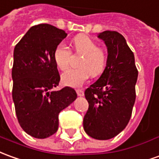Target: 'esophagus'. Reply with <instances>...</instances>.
I'll return each instance as SVG.
<instances>
[{
	"label": "esophagus",
	"mask_w": 159,
	"mask_h": 159,
	"mask_svg": "<svg viewBox=\"0 0 159 159\" xmlns=\"http://www.w3.org/2000/svg\"><path fill=\"white\" fill-rule=\"evenodd\" d=\"M76 93H77L78 96H83V95H84V92L82 89H76Z\"/></svg>",
	"instance_id": "1"
}]
</instances>
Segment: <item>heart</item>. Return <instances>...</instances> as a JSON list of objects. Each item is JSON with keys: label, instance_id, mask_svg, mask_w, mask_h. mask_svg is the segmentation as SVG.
Listing matches in <instances>:
<instances>
[{"label": "heart", "instance_id": "heart-1", "mask_svg": "<svg viewBox=\"0 0 159 159\" xmlns=\"http://www.w3.org/2000/svg\"><path fill=\"white\" fill-rule=\"evenodd\" d=\"M72 45L77 54L83 55L80 59L79 69H71L62 75V83L70 87H80L86 82L89 75L95 76L104 70L107 64V54L102 48L87 35H78L73 39ZM71 51L64 45L58 44L53 51V60L60 70L69 67Z\"/></svg>", "mask_w": 159, "mask_h": 159}]
</instances>
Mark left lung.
I'll return each instance as SVG.
<instances>
[{
    "label": "left lung",
    "instance_id": "left-lung-1",
    "mask_svg": "<svg viewBox=\"0 0 159 159\" xmlns=\"http://www.w3.org/2000/svg\"><path fill=\"white\" fill-rule=\"evenodd\" d=\"M98 38L106 45L107 58L102 76L84 92L89 109L83 128L91 138L106 140L118 135L129 122L136 98L138 70L134 52L120 33L105 31Z\"/></svg>",
    "mask_w": 159,
    "mask_h": 159
}]
</instances>
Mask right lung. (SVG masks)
I'll list each match as a JSON object with an SVG mask.
<instances>
[{
    "label": "right lung",
    "instance_id": "right-lung-1",
    "mask_svg": "<svg viewBox=\"0 0 159 159\" xmlns=\"http://www.w3.org/2000/svg\"><path fill=\"white\" fill-rule=\"evenodd\" d=\"M67 33L49 24L33 25L15 45L12 69L13 101L18 121L36 139L52 136L58 128V114L77 97L74 89L56 88L60 76L53 51Z\"/></svg>",
    "mask_w": 159,
    "mask_h": 159
}]
</instances>
